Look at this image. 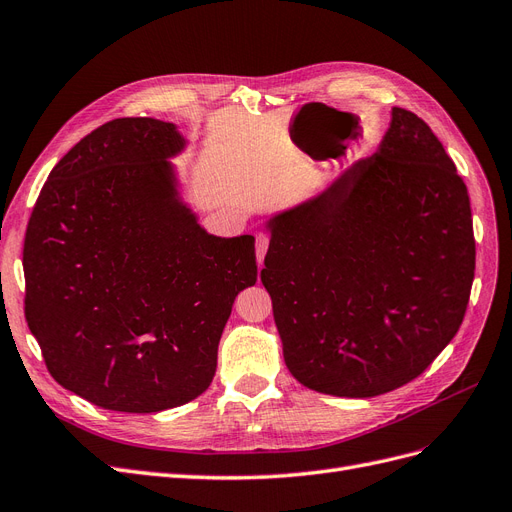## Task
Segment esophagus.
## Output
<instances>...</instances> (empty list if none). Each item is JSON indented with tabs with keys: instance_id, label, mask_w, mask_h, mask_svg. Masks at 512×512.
Listing matches in <instances>:
<instances>
[{
	"instance_id": "obj_1",
	"label": "esophagus",
	"mask_w": 512,
	"mask_h": 512,
	"mask_svg": "<svg viewBox=\"0 0 512 512\" xmlns=\"http://www.w3.org/2000/svg\"><path fill=\"white\" fill-rule=\"evenodd\" d=\"M269 250V235L267 233H258L256 235V260H258V267H262V260L264 254Z\"/></svg>"
}]
</instances>
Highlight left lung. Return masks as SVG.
Instances as JSON below:
<instances>
[{
  "mask_svg": "<svg viewBox=\"0 0 512 512\" xmlns=\"http://www.w3.org/2000/svg\"><path fill=\"white\" fill-rule=\"evenodd\" d=\"M267 228L260 279L286 366L309 390L392 392L460 330L477 256L470 199L417 114L392 108L373 156Z\"/></svg>",
  "mask_w": 512,
  "mask_h": 512,
  "instance_id": "8db88e82",
  "label": "left lung"
}]
</instances>
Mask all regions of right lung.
<instances>
[{"label": "right lung", "instance_id": "right-lung-1", "mask_svg": "<svg viewBox=\"0 0 512 512\" xmlns=\"http://www.w3.org/2000/svg\"><path fill=\"white\" fill-rule=\"evenodd\" d=\"M173 122L116 118L50 171L25 233V317L48 373L120 413L201 396L254 237H216L182 201Z\"/></svg>", "mask_w": 512, "mask_h": 512}]
</instances>
